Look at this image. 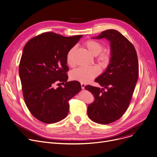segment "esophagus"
I'll use <instances>...</instances> for the list:
<instances>
[{
	"instance_id": "esophagus-1",
	"label": "esophagus",
	"mask_w": 157,
	"mask_h": 157,
	"mask_svg": "<svg viewBox=\"0 0 157 157\" xmlns=\"http://www.w3.org/2000/svg\"><path fill=\"white\" fill-rule=\"evenodd\" d=\"M85 86H86V84L85 83H81V87H82V89H84V88H85Z\"/></svg>"
}]
</instances>
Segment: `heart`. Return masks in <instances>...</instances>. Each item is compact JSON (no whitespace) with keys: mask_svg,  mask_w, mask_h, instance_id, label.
I'll return each mask as SVG.
<instances>
[{"mask_svg":"<svg viewBox=\"0 0 157 157\" xmlns=\"http://www.w3.org/2000/svg\"><path fill=\"white\" fill-rule=\"evenodd\" d=\"M88 52L93 56H95L99 62L102 63H107L109 61L111 53L109 51L102 52L103 45L101 43L95 40H87L84 43ZM75 47L71 48L67 54V63L70 66L74 65V55ZM100 73L99 69L96 67H79L74 69L70 72V78L82 83H87L97 77Z\"/></svg>","mask_w":157,"mask_h":157,"instance_id":"heart-1","label":"heart"}]
</instances>
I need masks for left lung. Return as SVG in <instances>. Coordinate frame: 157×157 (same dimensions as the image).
Instances as JSON below:
<instances>
[{
	"label": "left lung",
	"mask_w": 157,
	"mask_h": 157,
	"mask_svg": "<svg viewBox=\"0 0 157 157\" xmlns=\"http://www.w3.org/2000/svg\"><path fill=\"white\" fill-rule=\"evenodd\" d=\"M104 38L111 43L110 63L95 80L103 88L88 85L85 89L95 98L88 106L89 118L97 123L107 124L119 119L127 110L138 80L139 66L133 44L122 34L108 29L93 38Z\"/></svg>",
	"instance_id": "1"
}]
</instances>
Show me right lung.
<instances>
[{"label": "right lung", "mask_w": 157, "mask_h": 157, "mask_svg": "<svg viewBox=\"0 0 157 157\" xmlns=\"http://www.w3.org/2000/svg\"><path fill=\"white\" fill-rule=\"evenodd\" d=\"M82 36L46 32L24 47L19 67L24 99L32 115L43 123H55L66 117L69 100L81 90L78 82H67V54ZM59 82L64 87L55 89Z\"/></svg>", "instance_id": "1"}]
</instances>
